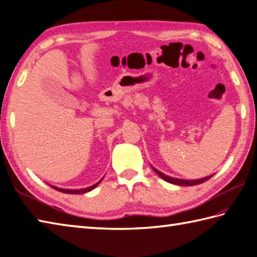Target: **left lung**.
<instances>
[{
	"label": "left lung",
	"instance_id": "obj_1",
	"mask_svg": "<svg viewBox=\"0 0 257 257\" xmlns=\"http://www.w3.org/2000/svg\"><path fill=\"white\" fill-rule=\"evenodd\" d=\"M152 169H153L155 171L156 174H158L159 176H161L162 179H163L164 181L169 182V183H172V184H175V185H181V186H193V185H198L201 184V183H204L205 181L209 180L211 177L213 176L209 175V176H206V177H203V179H198V180H183V179H176V177H172V176H169V175H165L164 173L160 172L159 170H156L155 167L152 166Z\"/></svg>",
	"mask_w": 257,
	"mask_h": 257
}]
</instances>
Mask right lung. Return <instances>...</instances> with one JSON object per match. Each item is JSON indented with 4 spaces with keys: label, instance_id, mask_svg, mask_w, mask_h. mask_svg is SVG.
I'll return each instance as SVG.
<instances>
[{
    "label": "right lung",
    "instance_id": "obj_1",
    "mask_svg": "<svg viewBox=\"0 0 257 257\" xmlns=\"http://www.w3.org/2000/svg\"><path fill=\"white\" fill-rule=\"evenodd\" d=\"M102 180H103V177L97 183H95V184H93L92 186H88L86 188H80V190H70V188H61V187H57V186H54V185H50V184L49 185L52 188H54V190L59 191V192L66 193V194H84V193H87V192L94 190V188H95L99 184V183L102 182Z\"/></svg>",
    "mask_w": 257,
    "mask_h": 257
}]
</instances>
